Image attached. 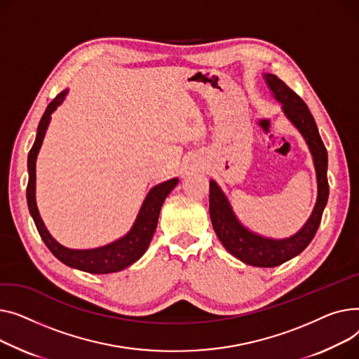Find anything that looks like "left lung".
<instances>
[{"instance_id":"obj_1","label":"left lung","mask_w":359,"mask_h":359,"mask_svg":"<svg viewBox=\"0 0 359 359\" xmlns=\"http://www.w3.org/2000/svg\"><path fill=\"white\" fill-rule=\"evenodd\" d=\"M262 78L265 79L271 95L281 104L284 116L300 132L309 146L316 180H318V198H316L313 212L303 227L294 235L283 239L266 238L248 229L238 219L233 207H231L220 185L215 180H210V217H212L217 238L229 254L246 265L272 268L302 254L319 229L329 197L327 152L319 135L318 126H316L304 101L288 88L277 75L262 74Z\"/></svg>"}]
</instances>
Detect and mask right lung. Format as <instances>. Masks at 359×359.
Segmentation results:
<instances>
[{
  "label": "right lung",
  "instance_id": "obj_1",
  "mask_svg": "<svg viewBox=\"0 0 359 359\" xmlns=\"http://www.w3.org/2000/svg\"><path fill=\"white\" fill-rule=\"evenodd\" d=\"M68 90H63L49 105L41 116V120L37 126L36 140L32 146L27 158V170H29V184H27V205L29 212L34 220V224L39 230L40 238L43 239L46 246L52 254L62 262L71 268L90 272V273H111L123 271L129 265L135 264L139 258L143 257L147 246H149L154 233L158 226V217L161 213V207L172 189L178 184V178H171L163 181L149 189L146 194L137 217L130 227V230L124 236L117 241L107 243L100 248L93 249H71L60 245L45 226L40 217L37 203H36V161L37 155L43 143L46 130L52 118V113L59 107L67 98Z\"/></svg>",
  "mask_w": 359,
  "mask_h": 359
}]
</instances>
